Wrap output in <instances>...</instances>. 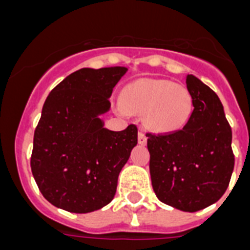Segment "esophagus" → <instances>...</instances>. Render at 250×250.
I'll return each mask as SVG.
<instances>
[{"label":"esophagus","mask_w":250,"mask_h":250,"mask_svg":"<svg viewBox=\"0 0 250 250\" xmlns=\"http://www.w3.org/2000/svg\"><path fill=\"white\" fill-rule=\"evenodd\" d=\"M138 142H139V144H142V146H144V144L147 143V137H146V134H144V131L142 129H140L139 133H138Z\"/></svg>","instance_id":"obj_1"}]
</instances>
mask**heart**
<instances>
[{
    "label": "heart",
    "mask_w": 250,
    "mask_h": 250,
    "mask_svg": "<svg viewBox=\"0 0 250 250\" xmlns=\"http://www.w3.org/2000/svg\"><path fill=\"white\" fill-rule=\"evenodd\" d=\"M121 104L126 112L143 115L144 124L153 131L167 133L181 129L191 112L189 90L170 80L142 79L124 88Z\"/></svg>",
    "instance_id": "obj_1"
}]
</instances>
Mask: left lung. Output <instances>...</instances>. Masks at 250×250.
<instances>
[{"mask_svg": "<svg viewBox=\"0 0 250 250\" xmlns=\"http://www.w3.org/2000/svg\"><path fill=\"white\" fill-rule=\"evenodd\" d=\"M194 110L181 130L148 133L149 172L162 203L197 212L216 203L226 191L234 170L231 127L213 90L187 75Z\"/></svg>", "mask_w": 250, "mask_h": 250, "instance_id": "obj_1", "label": "left lung"}]
</instances>
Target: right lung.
<instances>
[{
	"label": "right lung",
	"instance_id": "obj_1",
	"mask_svg": "<svg viewBox=\"0 0 250 250\" xmlns=\"http://www.w3.org/2000/svg\"><path fill=\"white\" fill-rule=\"evenodd\" d=\"M126 67H84L56 85L43 104L30 158L39 190L73 213L100 209L115 197L117 177L138 143V129L104 127L112 90Z\"/></svg>",
	"mask_w": 250,
	"mask_h": 250
}]
</instances>
